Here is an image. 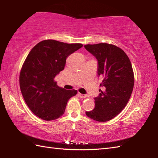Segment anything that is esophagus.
Listing matches in <instances>:
<instances>
[{"instance_id": "34e87169", "label": "esophagus", "mask_w": 158, "mask_h": 158, "mask_svg": "<svg viewBox=\"0 0 158 158\" xmlns=\"http://www.w3.org/2000/svg\"><path fill=\"white\" fill-rule=\"evenodd\" d=\"M78 95H79V96L81 98H85V97H86V96H85V94H83L79 93Z\"/></svg>"}]
</instances>
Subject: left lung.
<instances>
[{
	"label": "left lung",
	"instance_id": "8db88e82",
	"mask_svg": "<svg viewBox=\"0 0 158 158\" xmlns=\"http://www.w3.org/2000/svg\"><path fill=\"white\" fill-rule=\"evenodd\" d=\"M87 51L98 61V77H103L95 107L86 115L100 122L114 118L125 108L132 94L135 78L128 57L122 49L108 43L86 45Z\"/></svg>",
	"mask_w": 158,
	"mask_h": 158
}]
</instances>
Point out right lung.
<instances>
[{"label":"right lung","instance_id":"add662e5","mask_svg":"<svg viewBox=\"0 0 158 158\" xmlns=\"http://www.w3.org/2000/svg\"><path fill=\"white\" fill-rule=\"evenodd\" d=\"M82 47L81 43L45 40L28 53L20 72L19 86L26 105L39 118H59L68 100L77 94L75 89L58 87L53 79L64 69L66 58Z\"/></svg>","mask_w":158,"mask_h":158}]
</instances>
